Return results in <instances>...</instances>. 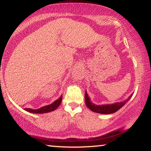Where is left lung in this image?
<instances>
[{
  "label": "left lung",
  "mask_w": 151,
  "mask_h": 151,
  "mask_svg": "<svg viewBox=\"0 0 151 151\" xmlns=\"http://www.w3.org/2000/svg\"><path fill=\"white\" fill-rule=\"evenodd\" d=\"M133 96V94H131L127 100H125L123 102H115L113 104H102V105H97L93 104L89 96H88L86 91H85V103L86 106L90 109L91 111H93L95 113H101V114H111V113H113L120 109Z\"/></svg>",
  "instance_id": "left-lung-1"
}]
</instances>
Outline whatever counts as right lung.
Listing matches in <instances>:
<instances>
[{
	"label": "right lung",
	"mask_w": 151,
	"mask_h": 151,
	"mask_svg": "<svg viewBox=\"0 0 151 151\" xmlns=\"http://www.w3.org/2000/svg\"><path fill=\"white\" fill-rule=\"evenodd\" d=\"M62 99H63V95H61V96L60 98L53 102L52 104L47 105V106H42L41 108L38 109H24V110L28 111L29 113H49L51 111H53L56 109L59 106V105L62 102Z\"/></svg>",
	"instance_id": "add662e5"
}]
</instances>
